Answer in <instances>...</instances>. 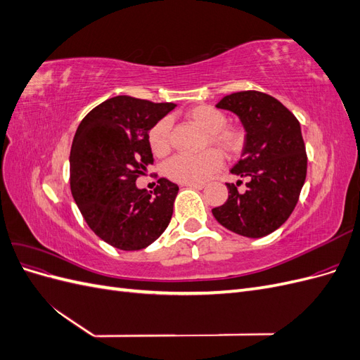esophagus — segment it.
<instances>
[{
    "mask_svg": "<svg viewBox=\"0 0 360 360\" xmlns=\"http://www.w3.org/2000/svg\"><path fill=\"white\" fill-rule=\"evenodd\" d=\"M183 184L188 188H192V189H204L205 188L204 183H183Z\"/></svg>",
    "mask_w": 360,
    "mask_h": 360,
    "instance_id": "1",
    "label": "esophagus"
}]
</instances>
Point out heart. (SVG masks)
<instances>
[{
	"label": "heart",
	"instance_id": "heart-1",
	"mask_svg": "<svg viewBox=\"0 0 360 360\" xmlns=\"http://www.w3.org/2000/svg\"><path fill=\"white\" fill-rule=\"evenodd\" d=\"M189 122L207 134L205 146H212L225 156H234L245 144L240 129L226 127V115L210 105L192 108L186 114ZM148 144L156 156H165L169 151V120L162 118L148 132ZM222 160L213 150L198 156L177 155L165 165L167 177L179 183H202L219 171Z\"/></svg>",
	"mask_w": 360,
	"mask_h": 360
}]
</instances>
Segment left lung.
Segmentation results:
<instances>
[{
    "instance_id": "8db88e82",
    "label": "left lung",
    "mask_w": 360,
    "mask_h": 360,
    "mask_svg": "<svg viewBox=\"0 0 360 360\" xmlns=\"http://www.w3.org/2000/svg\"><path fill=\"white\" fill-rule=\"evenodd\" d=\"M216 108L234 112L246 130L242 159L231 168L248 179L226 183L228 200L212 210L226 230L245 237H264L284 224L299 201L308 158L299 120L275 97L261 91L225 96Z\"/></svg>"
}]
</instances>
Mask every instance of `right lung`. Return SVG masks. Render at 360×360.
<instances>
[{
  "mask_svg": "<svg viewBox=\"0 0 360 360\" xmlns=\"http://www.w3.org/2000/svg\"><path fill=\"white\" fill-rule=\"evenodd\" d=\"M177 105L115 96L84 117L70 150V189L85 222L103 242L138 250L171 221L179 186L159 179L155 192L136 188L153 163L148 132Z\"/></svg>",
  "mask_w": 360,
  "mask_h": 360,
  "instance_id": "obj_1",
  "label": "right lung"
}]
</instances>
